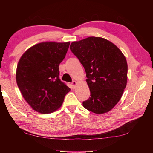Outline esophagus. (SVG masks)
<instances>
[{"mask_svg": "<svg viewBox=\"0 0 153 153\" xmlns=\"http://www.w3.org/2000/svg\"><path fill=\"white\" fill-rule=\"evenodd\" d=\"M76 84H77V82H76V81H73L71 82V86H72V88H75V86H76Z\"/></svg>", "mask_w": 153, "mask_h": 153, "instance_id": "1", "label": "esophagus"}]
</instances>
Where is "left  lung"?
<instances>
[{"mask_svg":"<svg viewBox=\"0 0 153 153\" xmlns=\"http://www.w3.org/2000/svg\"><path fill=\"white\" fill-rule=\"evenodd\" d=\"M70 50L86 73L90 97L83 101L90 111L102 114L120 101L127 84L128 64L114 44L99 37H88L71 44Z\"/></svg>","mask_w":153,"mask_h":153,"instance_id":"1","label":"left lung"}]
</instances>
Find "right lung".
<instances>
[{
  "mask_svg": "<svg viewBox=\"0 0 153 153\" xmlns=\"http://www.w3.org/2000/svg\"><path fill=\"white\" fill-rule=\"evenodd\" d=\"M69 42H42L30 48L17 64L16 80L23 97L33 110L50 113L63 104L70 88L59 78V66Z\"/></svg>",
  "mask_w": 153,
  "mask_h": 153,
  "instance_id": "add662e5",
  "label": "right lung"
}]
</instances>
